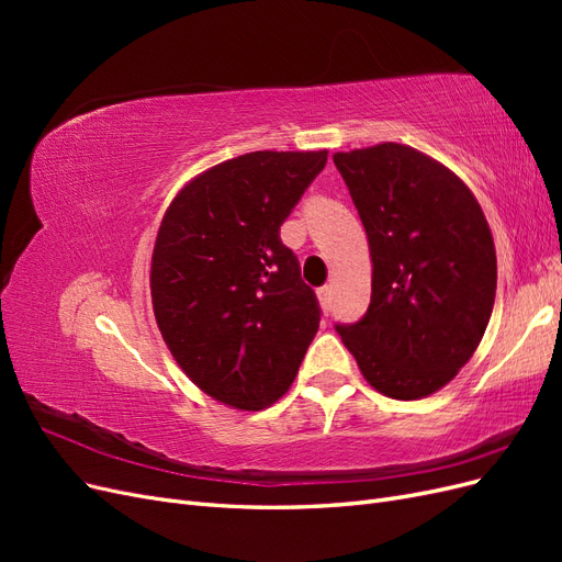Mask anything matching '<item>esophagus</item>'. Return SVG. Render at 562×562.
<instances>
[{
	"instance_id": "34e87169",
	"label": "esophagus",
	"mask_w": 562,
	"mask_h": 562,
	"mask_svg": "<svg viewBox=\"0 0 562 562\" xmlns=\"http://www.w3.org/2000/svg\"><path fill=\"white\" fill-rule=\"evenodd\" d=\"M318 300H321V307L323 310H330V304H333V285L318 288Z\"/></svg>"
}]
</instances>
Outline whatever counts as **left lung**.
Masks as SVG:
<instances>
[{
    "label": "left lung",
    "instance_id": "left-lung-1",
    "mask_svg": "<svg viewBox=\"0 0 562 562\" xmlns=\"http://www.w3.org/2000/svg\"><path fill=\"white\" fill-rule=\"evenodd\" d=\"M333 161L372 258L368 312L335 330L380 394L424 398L457 375L487 328L497 288L487 220L462 180L407 145Z\"/></svg>",
    "mask_w": 562,
    "mask_h": 562
}]
</instances>
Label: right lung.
Wrapping results in <instances>:
<instances>
[{
	"label": "right lung",
	"instance_id": "add662e5",
	"mask_svg": "<svg viewBox=\"0 0 562 562\" xmlns=\"http://www.w3.org/2000/svg\"><path fill=\"white\" fill-rule=\"evenodd\" d=\"M328 151H250L213 166L168 206L151 255V304L173 359L201 391L262 411L293 384L318 330L281 225Z\"/></svg>",
	"mask_w": 562,
	"mask_h": 562
}]
</instances>
